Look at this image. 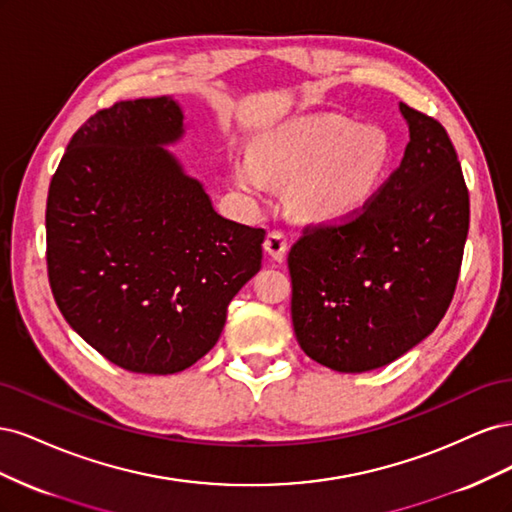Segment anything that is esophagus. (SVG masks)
<instances>
[{"instance_id": "34e87169", "label": "esophagus", "mask_w": 512, "mask_h": 512, "mask_svg": "<svg viewBox=\"0 0 512 512\" xmlns=\"http://www.w3.org/2000/svg\"><path fill=\"white\" fill-rule=\"evenodd\" d=\"M262 247H265V252H267L273 260L282 262V260L286 258V250H288L286 235H284L282 230H271L269 235H267V239H265V243H262Z\"/></svg>"}]
</instances>
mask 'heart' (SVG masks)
Segmentation results:
<instances>
[{
    "mask_svg": "<svg viewBox=\"0 0 512 512\" xmlns=\"http://www.w3.org/2000/svg\"><path fill=\"white\" fill-rule=\"evenodd\" d=\"M254 162L235 166V181L260 194L269 179L290 181L297 209L316 220H339L363 209L391 164V143L380 128L322 115L294 121L254 149Z\"/></svg>",
    "mask_w": 512,
    "mask_h": 512,
    "instance_id": "b5f03b06",
    "label": "heart"
}]
</instances>
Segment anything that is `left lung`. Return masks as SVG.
<instances>
[{
	"mask_svg": "<svg viewBox=\"0 0 512 512\" xmlns=\"http://www.w3.org/2000/svg\"><path fill=\"white\" fill-rule=\"evenodd\" d=\"M404 160L369 203L307 224L288 252L292 324L309 359L344 374L389 365L433 333L459 280L470 194L438 119L399 104Z\"/></svg>",
	"mask_w": 512,
	"mask_h": 512,
	"instance_id": "left-lung-1",
	"label": "left lung"
}]
</instances>
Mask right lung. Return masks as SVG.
Returning a JSON list of instances; mask_svg holds the SVG:
<instances>
[{
    "instance_id": "add662e5",
    "label": "right lung",
    "mask_w": 512,
    "mask_h": 512,
    "mask_svg": "<svg viewBox=\"0 0 512 512\" xmlns=\"http://www.w3.org/2000/svg\"><path fill=\"white\" fill-rule=\"evenodd\" d=\"M170 98L123 100L70 138L46 198V271L59 312L104 359L177 374L205 356L262 265L265 228L222 218L162 145Z\"/></svg>"
}]
</instances>
